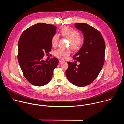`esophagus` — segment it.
<instances>
[{"mask_svg":"<svg viewBox=\"0 0 124 124\" xmlns=\"http://www.w3.org/2000/svg\"><path fill=\"white\" fill-rule=\"evenodd\" d=\"M64 61H62V60H59V64H61V63H63Z\"/></svg>","mask_w":124,"mask_h":124,"instance_id":"obj_1","label":"esophagus"}]
</instances>
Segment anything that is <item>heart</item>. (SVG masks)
<instances>
[{"mask_svg":"<svg viewBox=\"0 0 124 124\" xmlns=\"http://www.w3.org/2000/svg\"><path fill=\"white\" fill-rule=\"evenodd\" d=\"M61 36L69 40V44L73 49H77L80 47L82 44V39L79 36V33L76 30L69 27H64L60 30ZM59 38L57 34L54 35L52 38V45L54 46L57 45ZM70 54L69 48H58L55 50L54 55L57 58L65 59Z\"/></svg>","mask_w":124,"mask_h":124,"instance_id":"heart-1","label":"heart"}]
</instances>
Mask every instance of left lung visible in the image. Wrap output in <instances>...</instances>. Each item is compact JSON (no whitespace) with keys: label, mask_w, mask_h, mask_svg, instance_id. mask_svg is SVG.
<instances>
[{"label":"left lung","mask_w":124,"mask_h":124,"mask_svg":"<svg viewBox=\"0 0 124 124\" xmlns=\"http://www.w3.org/2000/svg\"><path fill=\"white\" fill-rule=\"evenodd\" d=\"M75 25L84 37L82 46L73 56L80 64L68 62L66 75L74 85L83 87L94 81L101 72L104 62L105 45L102 35L95 28L85 23Z\"/></svg>","instance_id":"left-lung-1"}]
</instances>
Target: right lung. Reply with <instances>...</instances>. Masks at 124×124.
Masks as SVG:
<instances>
[{"label":"right lung","instance_id":"add662e5","mask_svg":"<svg viewBox=\"0 0 124 124\" xmlns=\"http://www.w3.org/2000/svg\"><path fill=\"white\" fill-rule=\"evenodd\" d=\"M56 28L51 24L38 23L24 30L20 38L19 63L24 77L33 85L42 86L49 82L58 64L56 58L48 61L42 59L44 53L51 51V40Z\"/></svg>","mask_w":124,"mask_h":124}]
</instances>
